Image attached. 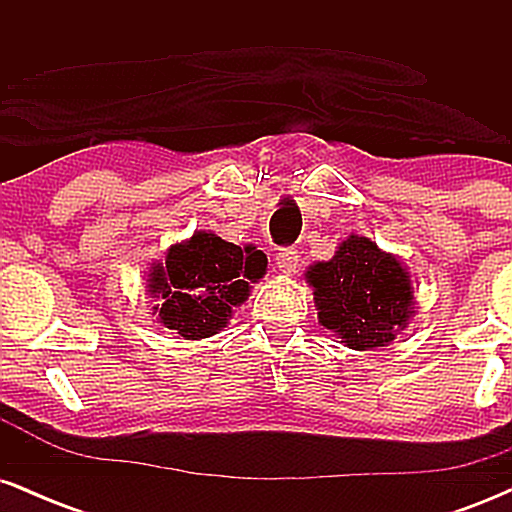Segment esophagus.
<instances>
[{
    "instance_id": "obj_1",
    "label": "esophagus",
    "mask_w": 512,
    "mask_h": 512,
    "mask_svg": "<svg viewBox=\"0 0 512 512\" xmlns=\"http://www.w3.org/2000/svg\"><path fill=\"white\" fill-rule=\"evenodd\" d=\"M298 250L296 248H281L276 252V267L281 269L284 274H291L298 269Z\"/></svg>"
}]
</instances>
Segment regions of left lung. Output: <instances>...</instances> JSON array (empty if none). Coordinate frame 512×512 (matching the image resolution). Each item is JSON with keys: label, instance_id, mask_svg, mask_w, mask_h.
Here are the masks:
<instances>
[{"label": "left lung", "instance_id": "obj_1", "mask_svg": "<svg viewBox=\"0 0 512 512\" xmlns=\"http://www.w3.org/2000/svg\"><path fill=\"white\" fill-rule=\"evenodd\" d=\"M305 279L315 291L322 327L337 332L351 349L390 344L414 313L407 269L370 238H346L337 255L313 264Z\"/></svg>", "mask_w": 512, "mask_h": 512}]
</instances>
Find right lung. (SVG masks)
Here are the masks:
<instances>
[{"mask_svg":"<svg viewBox=\"0 0 512 512\" xmlns=\"http://www.w3.org/2000/svg\"><path fill=\"white\" fill-rule=\"evenodd\" d=\"M267 257L262 250L238 248L214 233H195L173 245L166 267L156 264L149 291L161 301L158 317L185 339L211 337L226 327L233 308L248 298L252 281L262 279Z\"/></svg>","mask_w":512,"mask_h":512,"instance_id":"right-lung-1","label":"right lung"}]
</instances>
